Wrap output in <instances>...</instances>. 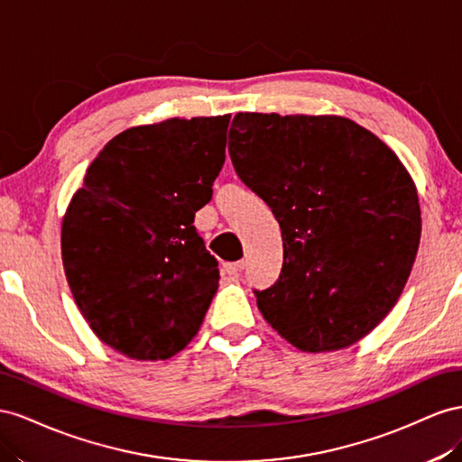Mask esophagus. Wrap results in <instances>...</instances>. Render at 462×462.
<instances>
[{
	"label": "esophagus",
	"instance_id": "34e87169",
	"mask_svg": "<svg viewBox=\"0 0 462 462\" xmlns=\"http://www.w3.org/2000/svg\"><path fill=\"white\" fill-rule=\"evenodd\" d=\"M224 271H226L228 274H240L244 271V261L226 263V265H224Z\"/></svg>",
	"mask_w": 462,
	"mask_h": 462
}]
</instances>
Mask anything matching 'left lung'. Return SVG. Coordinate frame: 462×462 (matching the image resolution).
Here are the masks:
<instances>
[{
    "instance_id": "1",
    "label": "left lung",
    "mask_w": 462,
    "mask_h": 462,
    "mask_svg": "<svg viewBox=\"0 0 462 462\" xmlns=\"http://www.w3.org/2000/svg\"><path fill=\"white\" fill-rule=\"evenodd\" d=\"M236 174L282 230L279 281L254 290L274 331L304 352L338 350L397 304L420 244L412 178L372 131L338 116L240 112Z\"/></svg>"
}]
</instances>
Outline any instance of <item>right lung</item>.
I'll return each mask as SVG.
<instances>
[{"label":"right lung","instance_id":"obj_1","mask_svg":"<svg viewBox=\"0 0 462 462\" xmlns=\"http://www.w3.org/2000/svg\"><path fill=\"white\" fill-rule=\"evenodd\" d=\"M230 116L172 117L116 135L61 224L71 294L95 335L134 360H166L199 331L218 261L195 213L213 197Z\"/></svg>","mask_w":462,"mask_h":462}]
</instances>
